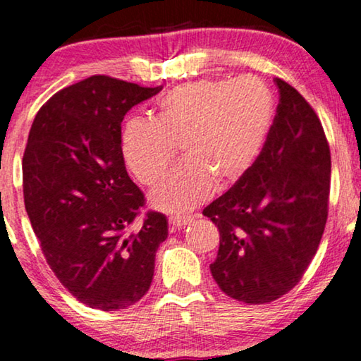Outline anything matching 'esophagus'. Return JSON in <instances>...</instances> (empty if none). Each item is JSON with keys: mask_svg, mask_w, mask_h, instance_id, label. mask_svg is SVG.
<instances>
[{"mask_svg": "<svg viewBox=\"0 0 361 361\" xmlns=\"http://www.w3.org/2000/svg\"><path fill=\"white\" fill-rule=\"evenodd\" d=\"M192 220H194V219H192V216H171L169 225L174 230H179V228H184L185 225H189Z\"/></svg>", "mask_w": 361, "mask_h": 361, "instance_id": "obj_1", "label": "esophagus"}]
</instances>
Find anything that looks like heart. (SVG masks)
Masks as SVG:
<instances>
[{
	"label": "heart",
	"instance_id": "b5f03b06",
	"mask_svg": "<svg viewBox=\"0 0 361 361\" xmlns=\"http://www.w3.org/2000/svg\"><path fill=\"white\" fill-rule=\"evenodd\" d=\"M274 120V98L256 77L200 80L172 88L157 102L152 121H128L121 151L141 184L154 185L174 162L182 164L152 190L156 209L185 215L216 187L235 184L253 166Z\"/></svg>",
	"mask_w": 361,
	"mask_h": 361
}]
</instances>
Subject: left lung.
<instances>
[{
    "label": "left lung",
    "instance_id": "1",
    "mask_svg": "<svg viewBox=\"0 0 361 361\" xmlns=\"http://www.w3.org/2000/svg\"><path fill=\"white\" fill-rule=\"evenodd\" d=\"M274 83L279 105L259 156L202 212L220 231L212 276L245 304L271 302L299 283L329 215L332 164L322 123L294 87Z\"/></svg>",
    "mask_w": 361,
    "mask_h": 361
}]
</instances>
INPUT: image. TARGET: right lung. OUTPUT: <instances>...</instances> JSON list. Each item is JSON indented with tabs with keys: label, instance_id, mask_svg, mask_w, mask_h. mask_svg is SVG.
<instances>
[{
	"label": "right lung",
	"instance_id": "add662e5",
	"mask_svg": "<svg viewBox=\"0 0 361 361\" xmlns=\"http://www.w3.org/2000/svg\"><path fill=\"white\" fill-rule=\"evenodd\" d=\"M162 87L93 75L41 106L23 156L24 205L47 264L63 288L92 309L136 304L154 276L167 220L147 212L126 172L121 121Z\"/></svg>",
	"mask_w": 361,
	"mask_h": 361
}]
</instances>
